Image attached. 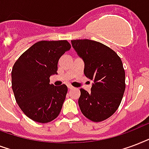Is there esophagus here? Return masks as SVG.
I'll list each match as a JSON object with an SVG mask.
<instances>
[{
    "mask_svg": "<svg viewBox=\"0 0 149 149\" xmlns=\"http://www.w3.org/2000/svg\"><path fill=\"white\" fill-rule=\"evenodd\" d=\"M68 88L69 89H72L73 88V86H71V85H68Z\"/></svg>",
    "mask_w": 149,
    "mask_h": 149,
    "instance_id": "esophagus-1",
    "label": "esophagus"
}]
</instances>
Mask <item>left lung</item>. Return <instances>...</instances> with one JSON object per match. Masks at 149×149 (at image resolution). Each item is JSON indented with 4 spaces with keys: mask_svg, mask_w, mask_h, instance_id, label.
I'll return each mask as SVG.
<instances>
[{
    "mask_svg": "<svg viewBox=\"0 0 149 149\" xmlns=\"http://www.w3.org/2000/svg\"><path fill=\"white\" fill-rule=\"evenodd\" d=\"M71 44L85 63V75L93 81L90 93L80 89L81 111L92 121L107 120L118 109L125 90L121 59L109 47L96 41L71 40Z\"/></svg>",
    "mask_w": 149,
    "mask_h": 149,
    "instance_id": "1",
    "label": "left lung"
}]
</instances>
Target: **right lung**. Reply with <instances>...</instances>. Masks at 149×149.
Here are the masks:
<instances>
[{
	"label": "right lung",
	"mask_w": 149,
	"mask_h": 149,
	"mask_svg": "<svg viewBox=\"0 0 149 149\" xmlns=\"http://www.w3.org/2000/svg\"><path fill=\"white\" fill-rule=\"evenodd\" d=\"M71 49L67 40L40 41L24 52L11 71L15 98L26 116L38 123H48L58 116L68 87L49 84V77L57 74L61 56Z\"/></svg>",
	"instance_id": "add662e5"
}]
</instances>
